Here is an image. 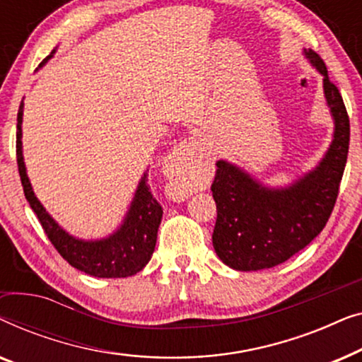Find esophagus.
Instances as JSON below:
<instances>
[{"label":"esophagus","mask_w":362,"mask_h":362,"mask_svg":"<svg viewBox=\"0 0 362 362\" xmlns=\"http://www.w3.org/2000/svg\"><path fill=\"white\" fill-rule=\"evenodd\" d=\"M202 146H204V143H202L199 136H189L187 140L181 141L180 145L175 146V150L170 153V156H168L166 161H165V168H166L168 175H173V173H175V161H176L177 156L197 153V151L202 150Z\"/></svg>","instance_id":"1"}]
</instances>
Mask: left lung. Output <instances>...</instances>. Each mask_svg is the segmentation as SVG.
Returning <instances> with one entry per match:
<instances>
[{"label": "left lung", "mask_w": 362, "mask_h": 362, "mask_svg": "<svg viewBox=\"0 0 362 362\" xmlns=\"http://www.w3.org/2000/svg\"><path fill=\"white\" fill-rule=\"evenodd\" d=\"M323 77L334 130L325 156L288 186L272 187L227 160L216 163L211 191L217 206L212 245L230 269L255 272L284 264L323 230L333 211L349 148V118L343 97L329 82L325 62L303 49Z\"/></svg>", "instance_id": "left-lung-1"}]
</instances>
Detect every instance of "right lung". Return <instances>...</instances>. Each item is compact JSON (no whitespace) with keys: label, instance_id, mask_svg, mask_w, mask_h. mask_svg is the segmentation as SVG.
<instances>
[{"label":"right lung","instance_id":"1","mask_svg":"<svg viewBox=\"0 0 362 362\" xmlns=\"http://www.w3.org/2000/svg\"><path fill=\"white\" fill-rule=\"evenodd\" d=\"M56 49L44 59L39 67H42L54 56ZM23 112L24 102L21 100L18 112L16 132V158L18 170L21 176L24 196L41 222L44 232L56 247V250L71 264L74 269L97 279H123L132 276L143 270L150 262L156 245L158 227L161 224L163 207L150 191L146 171L138 182L135 194L128 206V211L120 226L112 234L102 239H81L64 229L59 222L46 211L37 196L34 194L31 181L28 177L26 165L23 156Z\"/></svg>","mask_w":362,"mask_h":362}]
</instances>
